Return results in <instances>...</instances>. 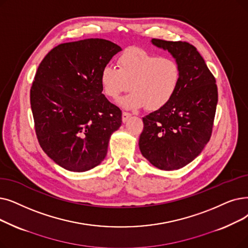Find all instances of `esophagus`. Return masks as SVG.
<instances>
[{
  "instance_id": "obj_1",
  "label": "esophagus",
  "mask_w": 248,
  "mask_h": 248,
  "mask_svg": "<svg viewBox=\"0 0 248 248\" xmlns=\"http://www.w3.org/2000/svg\"><path fill=\"white\" fill-rule=\"evenodd\" d=\"M131 113H128V112H123V115H122V120H123V123H126L127 122V120L128 118L131 117Z\"/></svg>"
}]
</instances>
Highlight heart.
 Returning a JSON list of instances; mask_svg holds the SVG:
<instances>
[{"instance_id":"1","label":"heart","mask_w":248,"mask_h":248,"mask_svg":"<svg viewBox=\"0 0 248 248\" xmlns=\"http://www.w3.org/2000/svg\"><path fill=\"white\" fill-rule=\"evenodd\" d=\"M118 69L105 66L100 74L103 93L117 99L130 89L132 93L121 100L126 109L146 107L158 110L165 107L175 96L181 80L179 63L143 48L128 47L117 59Z\"/></svg>"}]
</instances>
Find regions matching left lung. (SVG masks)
Here are the masks:
<instances>
[{
  "label": "left lung",
  "instance_id": "left-lung-1",
  "mask_svg": "<svg viewBox=\"0 0 248 248\" xmlns=\"http://www.w3.org/2000/svg\"><path fill=\"white\" fill-rule=\"evenodd\" d=\"M179 63L181 80L175 96L165 107L143 117L139 147L142 155L161 170H175L197 158L210 141L218 88L202 57L186 41L153 38Z\"/></svg>",
  "mask_w": 248,
  "mask_h": 248
}]
</instances>
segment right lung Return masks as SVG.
<instances>
[{
	"mask_svg": "<svg viewBox=\"0 0 248 248\" xmlns=\"http://www.w3.org/2000/svg\"><path fill=\"white\" fill-rule=\"evenodd\" d=\"M121 46L101 38L62 44L41 61L30 89L38 143L61 167L84 172L105 158L122 110L102 94L100 74Z\"/></svg>",
	"mask_w": 248,
	"mask_h": 248,
	"instance_id": "obj_1",
	"label": "right lung"
}]
</instances>
